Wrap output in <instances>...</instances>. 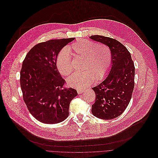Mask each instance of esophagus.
<instances>
[{"mask_svg":"<svg viewBox=\"0 0 158 158\" xmlns=\"http://www.w3.org/2000/svg\"><path fill=\"white\" fill-rule=\"evenodd\" d=\"M83 91H84L83 89H77V93H78V94H81V93H83Z\"/></svg>","mask_w":158,"mask_h":158,"instance_id":"1","label":"esophagus"}]
</instances>
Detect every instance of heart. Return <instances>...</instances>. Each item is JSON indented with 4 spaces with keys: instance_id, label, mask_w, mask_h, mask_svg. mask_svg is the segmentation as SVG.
<instances>
[{
    "instance_id": "1",
    "label": "heart",
    "mask_w": 158,
    "mask_h": 158,
    "mask_svg": "<svg viewBox=\"0 0 158 158\" xmlns=\"http://www.w3.org/2000/svg\"><path fill=\"white\" fill-rule=\"evenodd\" d=\"M70 53L75 57L83 59L82 70L70 77L67 85L71 87L82 89L92 83L94 80H100L105 77L111 62V53L108 46L103 44L79 39L63 50L58 55L56 65L60 73L68 76L73 71Z\"/></svg>"
}]
</instances>
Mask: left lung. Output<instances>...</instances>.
<instances>
[{
  "label": "left lung",
  "mask_w": 158,
  "mask_h": 158,
  "mask_svg": "<svg viewBox=\"0 0 158 158\" xmlns=\"http://www.w3.org/2000/svg\"><path fill=\"white\" fill-rule=\"evenodd\" d=\"M89 39L107 45L111 53L108 75L92 88L96 100L91 113L100 119H111L121 115L131 100L135 86L134 63L128 49L118 40L102 35H92Z\"/></svg>",
  "instance_id": "8db88e82"
}]
</instances>
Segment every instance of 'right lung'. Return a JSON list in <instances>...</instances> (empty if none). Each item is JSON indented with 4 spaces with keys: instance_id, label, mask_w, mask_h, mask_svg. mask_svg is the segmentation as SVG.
<instances>
[{
    "instance_id": "right-lung-1",
    "label": "right lung",
    "mask_w": 158,
    "mask_h": 158,
    "mask_svg": "<svg viewBox=\"0 0 158 158\" xmlns=\"http://www.w3.org/2000/svg\"><path fill=\"white\" fill-rule=\"evenodd\" d=\"M75 38L50 40L35 45L27 54L20 70V87L27 107L36 119L45 124L62 122L69 115L76 89L64 88L56 61L61 50Z\"/></svg>"
}]
</instances>
